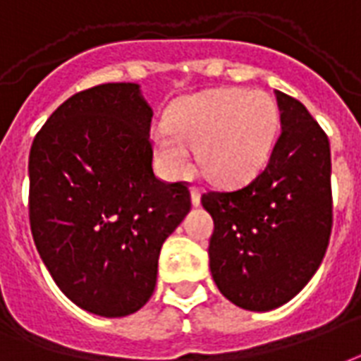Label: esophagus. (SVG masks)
Masks as SVG:
<instances>
[{"instance_id":"1","label":"esophagus","mask_w":361,"mask_h":361,"mask_svg":"<svg viewBox=\"0 0 361 361\" xmlns=\"http://www.w3.org/2000/svg\"><path fill=\"white\" fill-rule=\"evenodd\" d=\"M191 202H193V207L201 204V189L199 188H191Z\"/></svg>"}]
</instances>
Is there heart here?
<instances>
[{
	"instance_id": "heart-1",
	"label": "heart",
	"mask_w": 361,
	"mask_h": 361,
	"mask_svg": "<svg viewBox=\"0 0 361 361\" xmlns=\"http://www.w3.org/2000/svg\"><path fill=\"white\" fill-rule=\"evenodd\" d=\"M279 132V106L260 90L226 87L188 99L153 130L160 168L170 178L191 172L193 154L208 178L237 181L268 162Z\"/></svg>"
}]
</instances>
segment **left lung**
<instances>
[{
  "instance_id": "left-lung-1",
  "label": "left lung",
  "mask_w": 361,
  "mask_h": 361,
  "mask_svg": "<svg viewBox=\"0 0 361 361\" xmlns=\"http://www.w3.org/2000/svg\"><path fill=\"white\" fill-rule=\"evenodd\" d=\"M281 135L262 172L229 191H208V245L220 293L239 308L289 302L316 274L333 226L329 140L308 109L276 92Z\"/></svg>"
}]
</instances>
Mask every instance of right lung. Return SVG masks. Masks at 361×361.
<instances>
[{
	"instance_id": "1",
	"label": "right lung",
	"mask_w": 361,
	"mask_h": 361,
	"mask_svg": "<svg viewBox=\"0 0 361 361\" xmlns=\"http://www.w3.org/2000/svg\"><path fill=\"white\" fill-rule=\"evenodd\" d=\"M151 118L140 85L101 84L66 99L32 143L36 248L59 289L97 316L145 306L162 243L191 210L188 183L154 176Z\"/></svg>"
}]
</instances>
